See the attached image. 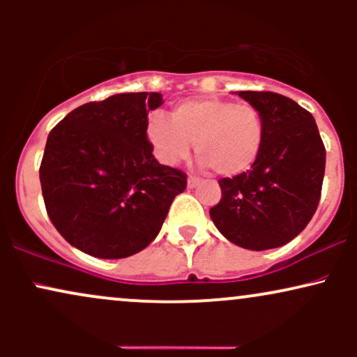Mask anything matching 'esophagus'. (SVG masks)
I'll use <instances>...</instances> for the list:
<instances>
[{
    "label": "esophagus",
    "instance_id": "1",
    "mask_svg": "<svg viewBox=\"0 0 357 357\" xmlns=\"http://www.w3.org/2000/svg\"><path fill=\"white\" fill-rule=\"evenodd\" d=\"M199 184V178H196V176H190V178H188V188H196Z\"/></svg>",
    "mask_w": 357,
    "mask_h": 357
}]
</instances>
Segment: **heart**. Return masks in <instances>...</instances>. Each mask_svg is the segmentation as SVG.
Returning <instances> with one entry per match:
<instances>
[{
  "instance_id": "obj_1",
  "label": "heart",
  "mask_w": 357,
  "mask_h": 357,
  "mask_svg": "<svg viewBox=\"0 0 357 357\" xmlns=\"http://www.w3.org/2000/svg\"><path fill=\"white\" fill-rule=\"evenodd\" d=\"M169 118L155 114L147 124V137L166 165L186 159L195 142L204 166L233 178L255 165L265 141L264 117L252 104L198 97L176 104Z\"/></svg>"
}]
</instances>
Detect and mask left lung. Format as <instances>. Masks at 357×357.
Returning <instances> with one entry per match:
<instances>
[{
  "mask_svg": "<svg viewBox=\"0 0 357 357\" xmlns=\"http://www.w3.org/2000/svg\"><path fill=\"white\" fill-rule=\"evenodd\" d=\"M261 112L265 141L247 173L220 179L210 216L221 235L248 250L289 243L312 220L321 199L326 147L312 114L275 92H238Z\"/></svg>",
  "mask_w": 357,
  "mask_h": 357,
  "instance_id": "8db88e82",
  "label": "left lung"
}]
</instances>
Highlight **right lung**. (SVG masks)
<instances>
[{"label":"right lung","mask_w":357,"mask_h":357,"mask_svg":"<svg viewBox=\"0 0 357 357\" xmlns=\"http://www.w3.org/2000/svg\"><path fill=\"white\" fill-rule=\"evenodd\" d=\"M161 93H117L72 110L48 134L40 183L53 227L97 258H126L158 236L186 173L159 165L147 137Z\"/></svg>","instance_id":"1"}]
</instances>
